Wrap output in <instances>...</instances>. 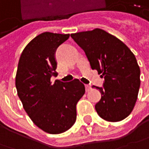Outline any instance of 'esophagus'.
<instances>
[{
	"instance_id": "34e87169",
	"label": "esophagus",
	"mask_w": 149,
	"mask_h": 149,
	"mask_svg": "<svg viewBox=\"0 0 149 149\" xmlns=\"http://www.w3.org/2000/svg\"><path fill=\"white\" fill-rule=\"evenodd\" d=\"M85 89H86V92H89L92 88H91V87H90V86H88V85H85Z\"/></svg>"
}]
</instances>
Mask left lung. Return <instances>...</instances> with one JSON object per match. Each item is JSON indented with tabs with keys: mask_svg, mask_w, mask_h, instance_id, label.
Wrapping results in <instances>:
<instances>
[{
	"mask_svg": "<svg viewBox=\"0 0 149 149\" xmlns=\"http://www.w3.org/2000/svg\"><path fill=\"white\" fill-rule=\"evenodd\" d=\"M83 49L92 69L104 77L100 89L101 99L95 109L101 118L116 122L132 113L140 88V68L134 54L127 45L106 31L95 29L72 33Z\"/></svg>",
	"mask_w": 149,
	"mask_h": 149,
	"instance_id": "left-lung-1",
	"label": "left lung"
}]
</instances>
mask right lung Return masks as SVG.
Masks as SVG:
<instances>
[{
    "mask_svg": "<svg viewBox=\"0 0 149 149\" xmlns=\"http://www.w3.org/2000/svg\"><path fill=\"white\" fill-rule=\"evenodd\" d=\"M69 36L49 32L36 36L22 50L16 74L23 109L37 127L49 134L62 133L72 127L76 105L85 93L78 79L69 83L50 81L56 69L55 52Z\"/></svg>",
    "mask_w": 149,
    "mask_h": 149,
    "instance_id": "add662e5",
    "label": "right lung"
}]
</instances>
